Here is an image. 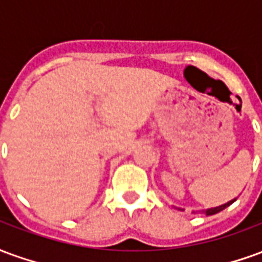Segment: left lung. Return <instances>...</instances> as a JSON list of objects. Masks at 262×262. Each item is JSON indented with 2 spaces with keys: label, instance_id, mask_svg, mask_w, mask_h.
<instances>
[{
  "label": "left lung",
  "instance_id": "left-lung-1",
  "mask_svg": "<svg viewBox=\"0 0 262 262\" xmlns=\"http://www.w3.org/2000/svg\"><path fill=\"white\" fill-rule=\"evenodd\" d=\"M236 199H231V201H229L227 203H225V205H220V206H216V208H210V209H206V210H203L205 213H206V216H210V214H216L219 213L220 210H223V209H226L227 206H230L231 203L234 202Z\"/></svg>",
  "mask_w": 262,
  "mask_h": 262
}]
</instances>
